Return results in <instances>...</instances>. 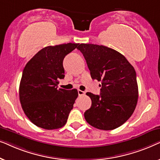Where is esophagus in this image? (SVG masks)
Returning <instances> with one entry per match:
<instances>
[{"label":"esophagus","mask_w":160,"mask_h":160,"mask_svg":"<svg viewBox=\"0 0 160 160\" xmlns=\"http://www.w3.org/2000/svg\"><path fill=\"white\" fill-rule=\"evenodd\" d=\"M85 93H86V92H85L84 91H82V90H80V89H78V95H79V96L84 95Z\"/></svg>","instance_id":"1"}]
</instances>
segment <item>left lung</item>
Returning <instances> with one entry per match:
<instances>
[{
  "mask_svg": "<svg viewBox=\"0 0 160 160\" xmlns=\"http://www.w3.org/2000/svg\"><path fill=\"white\" fill-rule=\"evenodd\" d=\"M86 60L92 79L101 82L100 95L87 92L92 100L84 112L94 128L111 130L122 125L134 112L138 87L134 68L125 57L102 45L81 43L77 47Z\"/></svg>",
  "mask_w": 160,
  "mask_h": 160,
  "instance_id": "obj_1",
  "label": "left lung"
}]
</instances>
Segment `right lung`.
I'll use <instances>...</instances> for the list:
<instances>
[{"mask_svg":"<svg viewBox=\"0 0 160 160\" xmlns=\"http://www.w3.org/2000/svg\"><path fill=\"white\" fill-rule=\"evenodd\" d=\"M78 45L49 46L26 64L19 84V100L25 115L37 127L54 130L66 124L78 91L58 88V79L65 77V57Z\"/></svg>","mask_w":160,"mask_h":160,"instance_id":"right-lung-1","label":"right lung"}]
</instances>
